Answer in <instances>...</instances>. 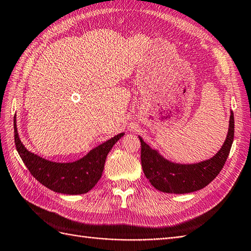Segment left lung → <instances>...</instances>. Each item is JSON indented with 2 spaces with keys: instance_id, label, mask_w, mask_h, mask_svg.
<instances>
[{
  "instance_id": "left-lung-1",
  "label": "left lung",
  "mask_w": 251,
  "mask_h": 251,
  "mask_svg": "<svg viewBox=\"0 0 251 251\" xmlns=\"http://www.w3.org/2000/svg\"><path fill=\"white\" fill-rule=\"evenodd\" d=\"M226 140L214 156L199 163L182 164L164 157L139 136L143 173L156 190L164 193L185 194L205 188L221 172L234 139V114L230 112Z\"/></svg>"
}]
</instances>
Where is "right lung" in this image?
I'll return each instance as SVG.
<instances>
[{
  "mask_svg": "<svg viewBox=\"0 0 251 251\" xmlns=\"http://www.w3.org/2000/svg\"><path fill=\"white\" fill-rule=\"evenodd\" d=\"M15 145L23 162L33 177L46 188L57 193L77 195L87 193L102 176L104 163L111 149L124 136V132L92 149L86 155L70 163L49 161L32 153L21 142L14 119Z\"/></svg>",
  "mask_w": 251,
  "mask_h": 251,
  "instance_id": "1",
  "label": "right lung"
}]
</instances>
